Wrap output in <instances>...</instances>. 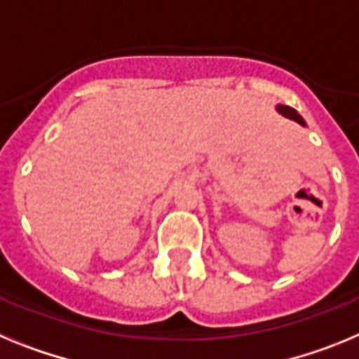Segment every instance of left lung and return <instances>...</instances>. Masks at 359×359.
I'll use <instances>...</instances> for the list:
<instances>
[{
    "instance_id": "1",
    "label": "left lung",
    "mask_w": 359,
    "mask_h": 359,
    "mask_svg": "<svg viewBox=\"0 0 359 359\" xmlns=\"http://www.w3.org/2000/svg\"><path fill=\"white\" fill-rule=\"evenodd\" d=\"M277 111H278V113H280L282 116H286V118H290V120H294V122H298V123H300V126H306V120H304L302 116L298 115V113L293 109V107L284 106V104H277Z\"/></svg>"
}]
</instances>
